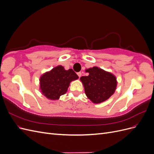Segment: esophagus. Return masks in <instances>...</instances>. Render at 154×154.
I'll return each mask as SVG.
<instances>
[{"instance_id":"1","label":"esophagus","mask_w":154,"mask_h":154,"mask_svg":"<svg viewBox=\"0 0 154 154\" xmlns=\"http://www.w3.org/2000/svg\"><path fill=\"white\" fill-rule=\"evenodd\" d=\"M77 74H78V76H79V78H80L81 76H82V72H79L77 73Z\"/></svg>"}]
</instances>
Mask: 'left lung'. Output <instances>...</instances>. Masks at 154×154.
Segmentation results:
<instances>
[{"label": "left lung", "instance_id": "8db88e82", "mask_svg": "<svg viewBox=\"0 0 154 154\" xmlns=\"http://www.w3.org/2000/svg\"><path fill=\"white\" fill-rule=\"evenodd\" d=\"M85 71L88 75L82 76L80 80L87 96L93 103H101L114 94L117 81L112 74L97 67L87 69Z\"/></svg>", "mask_w": 154, "mask_h": 154}]
</instances>
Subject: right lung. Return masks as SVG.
I'll return each mask as SVG.
<instances>
[{"instance_id":"obj_1","label":"right lung","mask_w":154,"mask_h":154,"mask_svg":"<svg viewBox=\"0 0 154 154\" xmlns=\"http://www.w3.org/2000/svg\"><path fill=\"white\" fill-rule=\"evenodd\" d=\"M78 78V76L72 69L66 71L63 67L58 66L41 76V92L50 100H58L60 96L66 94L71 82Z\"/></svg>"}]
</instances>
